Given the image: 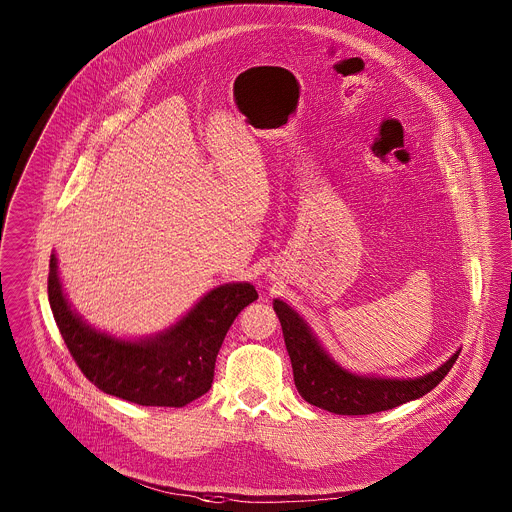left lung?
I'll list each match as a JSON object with an SVG mask.
<instances>
[{
  "mask_svg": "<svg viewBox=\"0 0 512 512\" xmlns=\"http://www.w3.org/2000/svg\"><path fill=\"white\" fill-rule=\"evenodd\" d=\"M273 310L281 322L298 393L310 405L336 415H369L419 399L442 383L460 354L456 350L442 367L415 379L358 375L340 367L294 308L273 300Z\"/></svg>",
  "mask_w": 512,
  "mask_h": 512,
  "instance_id": "8db88e82",
  "label": "left lung"
}]
</instances>
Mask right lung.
I'll return each mask as SVG.
<instances>
[{
    "instance_id": "right-lung-1",
    "label": "right lung",
    "mask_w": 512,
    "mask_h": 512,
    "mask_svg": "<svg viewBox=\"0 0 512 512\" xmlns=\"http://www.w3.org/2000/svg\"><path fill=\"white\" fill-rule=\"evenodd\" d=\"M48 300L66 348L103 393L148 407H184L210 389L216 354L241 310L257 300V291L247 281L223 283L172 326L150 336L119 338L91 326L70 306L52 251Z\"/></svg>"
}]
</instances>
